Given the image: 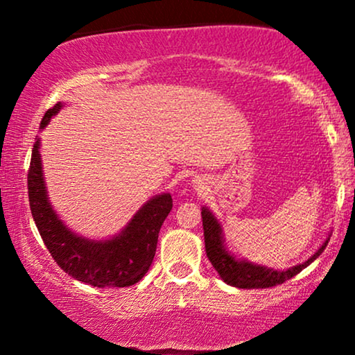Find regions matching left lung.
I'll list each match as a JSON object with an SVG mask.
<instances>
[{
  "instance_id": "obj_1",
  "label": "left lung",
  "mask_w": 355,
  "mask_h": 355,
  "mask_svg": "<svg viewBox=\"0 0 355 355\" xmlns=\"http://www.w3.org/2000/svg\"><path fill=\"white\" fill-rule=\"evenodd\" d=\"M202 222H203V237H205V250L207 257L214 266L218 275L222 277L229 285L239 288H267L274 287V285L284 284L285 280L292 279V277L302 272L309 263L319 257L324 248L327 247V242L322 245L319 250L313 254L307 262L295 266L288 270H272V268H266L260 266H252V263L243 262V260H237L232 257L229 252L223 248L222 242V229L217 218L210 214V210H202Z\"/></svg>"
}]
</instances>
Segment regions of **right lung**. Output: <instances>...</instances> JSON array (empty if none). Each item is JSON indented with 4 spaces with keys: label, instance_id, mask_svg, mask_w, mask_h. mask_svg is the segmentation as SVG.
Segmentation results:
<instances>
[{
    "label": "right lung",
    "instance_id": "add662e5",
    "mask_svg": "<svg viewBox=\"0 0 355 355\" xmlns=\"http://www.w3.org/2000/svg\"><path fill=\"white\" fill-rule=\"evenodd\" d=\"M60 108L61 103H56L48 110L40 126L44 128ZM38 148L36 140L28 170V198L36 229L53 260L73 279L95 287H128L141 280L153 262L162 223L172 210V195L146 202L118 237L105 242L81 239L61 223L48 203Z\"/></svg>",
    "mask_w": 355,
    "mask_h": 355
}]
</instances>
